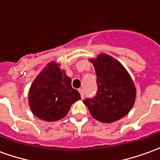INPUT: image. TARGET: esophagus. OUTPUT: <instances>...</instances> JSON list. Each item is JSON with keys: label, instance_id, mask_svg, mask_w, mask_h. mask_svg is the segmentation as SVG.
<instances>
[{"label": "esophagus", "instance_id": "34e87169", "mask_svg": "<svg viewBox=\"0 0 160 160\" xmlns=\"http://www.w3.org/2000/svg\"><path fill=\"white\" fill-rule=\"evenodd\" d=\"M79 92H80L81 98H84V96H85V94H84V91H83L82 89H79Z\"/></svg>", "mask_w": 160, "mask_h": 160}]
</instances>
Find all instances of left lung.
Listing matches in <instances>:
<instances>
[{
	"label": "left lung",
	"mask_w": 160,
	"mask_h": 160,
	"mask_svg": "<svg viewBox=\"0 0 160 160\" xmlns=\"http://www.w3.org/2000/svg\"><path fill=\"white\" fill-rule=\"evenodd\" d=\"M97 77V92L84 103L91 116L104 123H112L130 112L136 98V89L131 76L120 62L101 53L90 59Z\"/></svg>",
	"instance_id": "obj_1"
}]
</instances>
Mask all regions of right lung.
<instances>
[{"label": "right lung", "instance_id": "add662e5", "mask_svg": "<svg viewBox=\"0 0 160 160\" xmlns=\"http://www.w3.org/2000/svg\"><path fill=\"white\" fill-rule=\"evenodd\" d=\"M52 61L40 72L29 89L28 102L37 118L55 122L64 118L73 103L80 99L77 90L72 88L71 79Z\"/></svg>", "mask_w": 160, "mask_h": 160}]
</instances>
